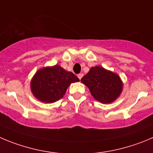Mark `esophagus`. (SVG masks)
<instances>
[{
    "label": "esophagus",
    "instance_id": "obj_1",
    "mask_svg": "<svg viewBox=\"0 0 153 153\" xmlns=\"http://www.w3.org/2000/svg\"><path fill=\"white\" fill-rule=\"evenodd\" d=\"M82 77H83V74L81 73V74H78V78H79L80 80L81 79V78H82Z\"/></svg>",
    "mask_w": 153,
    "mask_h": 153
}]
</instances>
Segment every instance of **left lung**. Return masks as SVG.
I'll return each mask as SVG.
<instances>
[{
	"instance_id": "left-lung-1",
	"label": "left lung",
	"mask_w": 153,
	"mask_h": 153,
	"mask_svg": "<svg viewBox=\"0 0 153 153\" xmlns=\"http://www.w3.org/2000/svg\"><path fill=\"white\" fill-rule=\"evenodd\" d=\"M81 81L88 87L94 99L104 104L114 102L123 90L119 75L102 66L91 68Z\"/></svg>"
}]
</instances>
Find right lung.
I'll list each match as a JSON object with an SVG mask.
<instances>
[{"mask_svg":"<svg viewBox=\"0 0 153 153\" xmlns=\"http://www.w3.org/2000/svg\"><path fill=\"white\" fill-rule=\"evenodd\" d=\"M79 79L72 72L59 65L40 68L31 80V91L35 98L44 103H52L65 95L67 88Z\"/></svg>","mask_w":153,"mask_h":153,"instance_id":"obj_1","label":"right lung"}]
</instances>
